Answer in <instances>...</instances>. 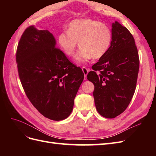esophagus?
I'll list each match as a JSON object with an SVG mask.
<instances>
[{"label": "esophagus", "instance_id": "obj_1", "mask_svg": "<svg viewBox=\"0 0 156 156\" xmlns=\"http://www.w3.org/2000/svg\"><path fill=\"white\" fill-rule=\"evenodd\" d=\"M82 70L84 74V79H87V75L89 72V69H87L86 67H83Z\"/></svg>", "mask_w": 156, "mask_h": 156}]
</instances>
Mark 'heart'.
Returning <instances> with one entry per match:
<instances>
[{
	"mask_svg": "<svg viewBox=\"0 0 156 156\" xmlns=\"http://www.w3.org/2000/svg\"><path fill=\"white\" fill-rule=\"evenodd\" d=\"M112 41V32L107 25L92 19H79L69 23L67 31L58 36V44L67 56H72L77 43L81 48L75 59L77 63L87 62L92 58L104 56Z\"/></svg>",
	"mask_w": 156,
	"mask_h": 156,
	"instance_id": "obj_1",
	"label": "heart"
}]
</instances>
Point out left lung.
I'll return each instance as SVG.
<instances>
[{
    "label": "left lung",
    "instance_id": "8db88e82",
    "mask_svg": "<svg viewBox=\"0 0 156 156\" xmlns=\"http://www.w3.org/2000/svg\"><path fill=\"white\" fill-rule=\"evenodd\" d=\"M92 68L87 79L95 87L96 109L107 119L115 118L126 109L133 96L139 69L137 48L127 28L117 21L112 23L110 48Z\"/></svg>",
    "mask_w": 156,
    "mask_h": 156
}]
</instances>
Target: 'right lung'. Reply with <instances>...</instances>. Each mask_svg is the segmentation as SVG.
<instances>
[{
    "label": "right lung",
    "mask_w": 156,
    "mask_h": 156,
    "mask_svg": "<svg viewBox=\"0 0 156 156\" xmlns=\"http://www.w3.org/2000/svg\"><path fill=\"white\" fill-rule=\"evenodd\" d=\"M55 45L51 32L31 25L19 41L16 62L23 88L33 106L45 117L59 121L72 112L84 75Z\"/></svg>",
    "instance_id": "right-lung-1"
}]
</instances>
